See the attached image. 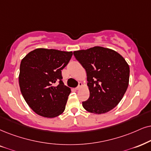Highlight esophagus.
Wrapping results in <instances>:
<instances>
[{
  "mask_svg": "<svg viewBox=\"0 0 151 151\" xmlns=\"http://www.w3.org/2000/svg\"><path fill=\"white\" fill-rule=\"evenodd\" d=\"M81 86H82V83L81 82H79V85H78V86L76 88V90H79L81 88Z\"/></svg>",
  "mask_w": 151,
  "mask_h": 151,
  "instance_id": "34e87169",
  "label": "esophagus"
}]
</instances>
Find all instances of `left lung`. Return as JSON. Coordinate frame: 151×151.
<instances>
[{
    "instance_id": "1",
    "label": "left lung",
    "mask_w": 151,
    "mask_h": 151,
    "mask_svg": "<svg viewBox=\"0 0 151 151\" xmlns=\"http://www.w3.org/2000/svg\"><path fill=\"white\" fill-rule=\"evenodd\" d=\"M87 74L90 96L83 107L93 114L113 109L122 100L129 83V68L116 51L102 47L74 51Z\"/></svg>"
}]
</instances>
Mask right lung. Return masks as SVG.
Masks as SVG:
<instances>
[{
	"label": "right lung",
	"mask_w": 151,
	"mask_h": 151,
	"mask_svg": "<svg viewBox=\"0 0 151 151\" xmlns=\"http://www.w3.org/2000/svg\"><path fill=\"white\" fill-rule=\"evenodd\" d=\"M72 56V51L40 48L22 59L19 76L21 92L38 115L54 118L64 111L71 90L64 85L61 70Z\"/></svg>",
	"instance_id": "add662e5"
}]
</instances>
